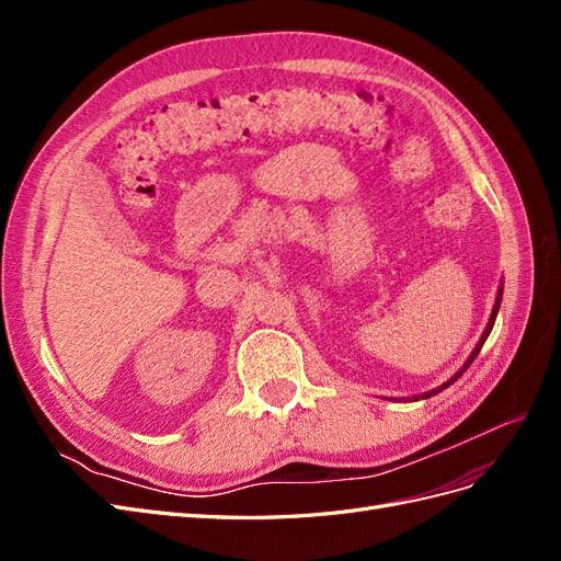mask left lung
Returning <instances> with one entry per match:
<instances>
[{"mask_svg": "<svg viewBox=\"0 0 561 561\" xmlns=\"http://www.w3.org/2000/svg\"><path fill=\"white\" fill-rule=\"evenodd\" d=\"M499 304H501V295H499V299H496V307H494V313H491V318H489V325H486V330H484V336H482V339H480V344H478V348H474V351H472V355H470V360H468V363H466V367H468V365H470V363H472V360H474V355H478V353H480V348H482V344H484V342H486V336H489V332H491V328H494V320H496V313H499ZM466 367H463V369H466ZM458 377H461V371H458V375H456V377H454V379H451V381H456V379H458ZM451 381H447V383H445V386H439V388H437V390H443V388H447V386H449V383H451ZM437 390H433V393H437ZM433 393H428V396H423V398H431V396H433Z\"/></svg>", "mask_w": 561, "mask_h": 561, "instance_id": "1", "label": "left lung"}]
</instances>
